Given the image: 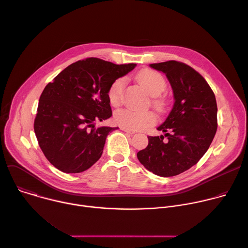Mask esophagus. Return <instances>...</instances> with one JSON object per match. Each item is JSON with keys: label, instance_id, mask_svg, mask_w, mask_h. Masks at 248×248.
<instances>
[{"label": "esophagus", "instance_id": "esophagus-1", "mask_svg": "<svg viewBox=\"0 0 248 248\" xmlns=\"http://www.w3.org/2000/svg\"><path fill=\"white\" fill-rule=\"evenodd\" d=\"M121 129H122L123 131L126 132V133H129V134H134V131H132V130H129V129H127V128H124V127H121Z\"/></svg>", "mask_w": 248, "mask_h": 248}]
</instances>
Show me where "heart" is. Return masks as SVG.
I'll return each mask as SVG.
<instances>
[{
    "instance_id": "b5f03b06",
    "label": "heart",
    "mask_w": 248,
    "mask_h": 248,
    "mask_svg": "<svg viewBox=\"0 0 248 248\" xmlns=\"http://www.w3.org/2000/svg\"><path fill=\"white\" fill-rule=\"evenodd\" d=\"M137 80L146 92L153 97L152 104L157 109H162L164 103L161 99L157 98L166 89L167 83L162 75L150 69L140 72L137 76ZM125 85L124 78L116 79L108 90L109 102L114 107H117L122 102V97ZM115 122L129 130L144 129L156 121L155 115L150 111H134L130 109H120L114 115Z\"/></svg>"
}]
</instances>
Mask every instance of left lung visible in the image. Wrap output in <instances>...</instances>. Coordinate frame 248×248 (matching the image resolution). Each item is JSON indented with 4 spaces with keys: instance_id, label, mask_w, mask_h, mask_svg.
Segmentation results:
<instances>
[{
    "instance_id": "left-lung-1",
    "label": "left lung",
    "mask_w": 248,
    "mask_h": 248,
    "mask_svg": "<svg viewBox=\"0 0 248 248\" xmlns=\"http://www.w3.org/2000/svg\"><path fill=\"white\" fill-rule=\"evenodd\" d=\"M150 66L166 75L174 103L157 127L165 135L148 136L147 147L137 158L153 173L173 176L194 166L208 150L218 127L217 102L204 78L185 62L168 61Z\"/></svg>"
}]
</instances>
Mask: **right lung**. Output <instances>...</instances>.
Instances as JSON below:
<instances>
[{
  "label": "right lung",
  "mask_w": 248,
  "mask_h": 248,
  "mask_svg": "<svg viewBox=\"0 0 248 248\" xmlns=\"http://www.w3.org/2000/svg\"><path fill=\"white\" fill-rule=\"evenodd\" d=\"M135 66L87 58L69 64L46 85L39 99L34 131L54 167L77 173L100 159L106 137L118 127H95V123L112 117L108 90Z\"/></svg>",
  "instance_id": "1"
}]
</instances>
